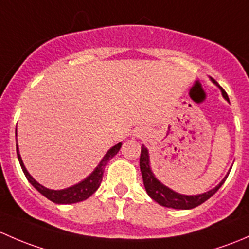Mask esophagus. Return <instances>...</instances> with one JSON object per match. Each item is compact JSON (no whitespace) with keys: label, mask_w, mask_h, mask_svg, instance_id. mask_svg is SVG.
Listing matches in <instances>:
<instances>
[{"label":"esophagus","mask_w":249,"mask_h":249,"mask_svg":"<svg viewBox=\"0 0 249 249\" xmlns=\"http://www.w3.org/2000/svg\"><path fill=\"white\" fill-rule=\"evenodd\" d=\"M138 137L142 138V133H139V134H138Z\"/></svg>","instance_id":"esophagus-1"}]
</instances>
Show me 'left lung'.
Listing matches in <instances>:
<instances>
[{
	"label": "left lung",
	"mask_w": 249,
	"mask_h": 249,
	"mask_svg": "<svg viewBox=\"0 0 249 249\" xmlns=\"http://www.w3.org/2000/svg\"><path fill=\"white\" fill-rule=\"evenodd\" d=\"M214 84L218 86V84L214 80ZM222 92L223 98L227 102H229V97L225 93L224 89L222 87L218 86ZM231 170V168L229 169ZM140 171H142V181L143 186H145L146 192L150 196L151 199H153L156 202H158L160 205H162L164 207H170V209H176V210H191L194 207L199 206L202 202H205L207 199L211 198L214 193L222 187V184L224 183V181L227 180L228 175H229L230 171H228L227 175L224 176L222 181L217 184L214 188L210 189V191L205 192L201 194H196V196H186V194H180L178 192L173 191L171 188H169L168 186L162 183L156 175L153 174L152 169H151V163H150V155H148V150L145 145L142 146V155H140Z\"/></svg>",
	"instance_id": "8db88e82"
}]
</instances>
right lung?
<instances>
[{"mask_svg": "<svg viewBox=\"0 0 249 249\" xmlns=\"http://www.w3.org/2000/svg\"><path fill=\"white\" fill-rule=\"evenodd\" d=\"M15 135H17V132H15ZM122 142L116 143L115 146L109 148V151L104 155V157L102 158V160L99 162L98 165L94 168V170L89 174L87 178H84L83 181H80L79 183L74 184V186L68 187V188L65 189H49L47 187H44L43 184H40L39 182H37L32 176L30 175V173L27 171L26 166L24 165V162L21 160V156H20L19 152V147H18L17 143V153H18V160H19L20 165H21L22 171H24L25 176L29 180V182L39 192L42 196H44L45 198H48L49 200H51L55 204H74V202H79L86 200L87 198L92 196L97 189L99 188L101 186L102 178H103V173H104V168L114 157L115 155H117V152L121 148Z\"/></svg>", "mask_w": 249, "mask_h": 249, "instance_id": "1", "label": "right lung"}]
</instances>
